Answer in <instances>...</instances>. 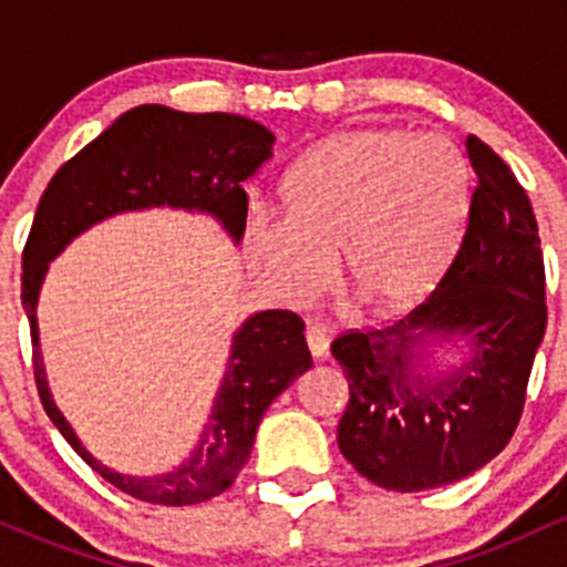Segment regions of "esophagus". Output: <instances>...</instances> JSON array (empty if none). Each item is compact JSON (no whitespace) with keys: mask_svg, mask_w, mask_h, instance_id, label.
<instances>
[{"mask_svg":"<svg viewBox=\"0 0 567 567\" xmlns=\"http://www.w3.org/2000/svg\"><path fill=\"white\" fill-rule=\"evenodd\" d=\"M306 347H309L311 357H315V360H320V357L328 354V347H330L328 330H324L322 324L311 322L309 328H306Z\"/></svg>","mask_w":567,"mask_h":567,"instance_id":"esophagus-1","label":"esophagus"}]
</instances>
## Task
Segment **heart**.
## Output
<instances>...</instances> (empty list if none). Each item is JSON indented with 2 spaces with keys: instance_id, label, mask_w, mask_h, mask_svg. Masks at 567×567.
<instances>
[{
  "instance_id": "b5f03b06",
  "label": "heart",
  "mask_w": 567,
  "mask_h": 567,
  "mask_svg": "<svg viewBox=\"0 0 567 567\" xmlns=\"http://www.w3.org/2000/svg\"><path fill=\"white\" fill-rule=\"evenodd\" d=\"M466 165L447 141L357 130L290 175L288 210L256 207L247 247L277 292L309 301L341 250L343 282L375 315L408 309L445 269L466 210Z\"/></svg>"
}]
</instances>
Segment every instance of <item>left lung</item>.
Returning <instances> with one entry per match:
<instances>
[{
  "instance_id": "8db88e82",
  "label": "left lung",
  "mask_w": 567,
  "mask_h": 567,
  "mask_svg": "<svg viewBox=\"0 0 567 567\" xmlns=\"http://www.w3.org/2000/svg\"><path fill=\"white\" fill-rule=\"evenodd\" d=\"M466 154L477 184L437 288L400 320L347 330L330 347L349 381L338 447L362 477L396 493L451 485L504 451L546 328L528 194L477 135ZM455 332L471 338L473 354L445 380L424 374L427 336Z\"/></svg>"
}]
</instances>
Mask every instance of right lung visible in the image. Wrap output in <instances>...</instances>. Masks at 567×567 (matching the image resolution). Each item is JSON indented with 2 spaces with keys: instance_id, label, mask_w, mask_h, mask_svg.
<instances>
[{
  "instance_id": "add662e5",
  "label": "right lung",
  "mask_w": 567,
  "mask_h": 567,
  "mask_svg": "<svg viewBox=\"0 0 567 567\" xmlns=\"http://www.w3.org/2000/svg\"><path fill=\"white\" fill-rule=\"evenodd\" d=\"M275 135L237 114H186L157 103L130 109L53 175L39 199L23 247L21 301L31 324L34 381L44 413L90 470L127 496L162 506L210 501L237 480L256 442L266 408L311 368L303 320L296 311H261L234 333L229 368L210 419L192 455L159 477H127L82 447L50 396L37 333V296L48 264L76 234L141 207H186L213 213L224 229L245 234L243 184L271 157Z\"/></svg>"
}]
</instances>
